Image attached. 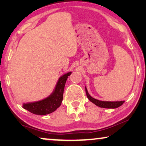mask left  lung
I'll return each mask as SVG.
<instances>
[{
  "label": "left lung",
  "mask_w": 146,
  "mask_h": 146,
  "mask_svg": "<svg viewBox=\"0 0 146 146\" xmlns=\"http://www.w3.org/2000/svg\"><path fill=\"white\" fill-rule=\"evenodd\" d=\"M86 89V96L89 99L90 101H91L94 104L98 106L100 108H116L120 106L124 103V101H119V102H104V101H100L98 100H96L94 98L89 94L88 92V90L86 88H85Z\"/></svg>",
  "instance_id": "1"
}]
</instances>
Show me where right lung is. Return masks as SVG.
Returning a JSON list of instances; mask_svg holds the SVG:
<instances>
[{"mask_svg": "<svg viewBox=\"0 0 146 146\" xmlns=\"http://www.w3.org/2000/svg\"><path fill=\"white\" fill-rule=\"evenodd\" d=\"M72 72H68L60 78L54 91L50 96L42 100L24 104L23 108L36 115H46L54 111L61 105L66 82Z\"/></svg>", "mask_w": 146, "mask_h": 146, "instance_id": "right-lung-1", "label": "right lung"}]
</instances>
